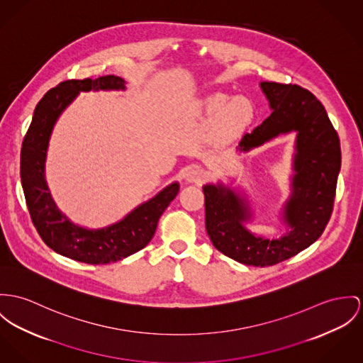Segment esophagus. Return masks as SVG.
Returning a JSON list of instances; mask_svg holds the SVG:
<instances>
[{
  "label": "esophagus",
  "mask_w": 363,
  "mask_h": 363,
  "mask_svg": "<svg viewBox=\"0 0 363 363\" xmlns=\"http://www.w3.org/2000/svg\"><path fill=\"white\" fill-rule=\"evenodd\" d=\"M204 178H206L204 169H201V168L199 167L191 168V169H188L186 174H185V179H186L188 182L199 184V182H201Z\"/></svg>",
  "instance_id": "obj_1"
}]
</instances>
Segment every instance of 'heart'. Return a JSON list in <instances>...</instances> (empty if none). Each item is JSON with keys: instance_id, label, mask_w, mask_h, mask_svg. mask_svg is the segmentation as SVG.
<instances>
[{"instance_id": "obj_1", "label": "heart", "mask_w": 363, "mask_h": 363, "mask_svg": "<svg viewBox=\"0 0 363 363\" xmlns=\"http://www.w3.org/2000/svg\"><path fill=\"white\" fill-rule=\"evenodd\" d=\"M207 117L214 120V131L221 137H233L242 133L254 118V106L246 96H230L214 92L201 102Z\"/></svg>"}]
</instances>
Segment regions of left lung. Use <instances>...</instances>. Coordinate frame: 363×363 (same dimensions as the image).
<instances>
[{"label":"left lung","mask_w":363,"mask_h":363,"mask_svg":"<svg viewBox=\"0 0 363 363\" xmlns=\"http://www.w3.org/2000/svg\"><path fill=\"white\" fill-rule=\"evenodd\" d=\"M271 116L250 134L239 152H250L269 140L296 133L290 196L280 221L286 232L265 238L246 226L254 218L245 191L223 181L203 186L206 229L214 247L229 258L254 267L274 265L309 247L325 230L335 203L341 168L340 140L323 105L300 85L262 82Z\"/></svg>","instance_id":"left-lung-1"}]
</instances>
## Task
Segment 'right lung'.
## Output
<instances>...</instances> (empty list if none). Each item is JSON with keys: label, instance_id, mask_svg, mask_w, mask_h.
Masks as SVG:
<instances>
[{"label": "right lung", "instance_id": "right-lung-1", "mask_svg": "<svg viewBox=\"0 0 363 363\" xmlns=\"http://www.w3.org/2000/svg\"><path fill=\"white\" fill-rule=\"evenodd\" d=\"M118 89H125V82L112 74L56 85L37 104L21 152L22 186L38 235L57 254L92 265L114 262L142 250L152 240L159 218L179 192V184L172 182L120 221L98 229L72 223L57 208L45 181L48 145L57 118L80 92Z\"/></svg>", "mask_w": 363, "mask_h": 363}]
</instances>
